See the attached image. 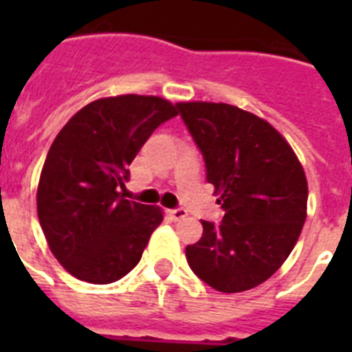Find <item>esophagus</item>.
<instances>
[{
    "mask_svg": "<svg viewBox=\"0 0 352 352\" xmlns=\"http://www.w3.org/2000/svg\"><path fill=\"white\" fill-rule=\"evenodd\" d=\"M186 210L184 208H175V210H170V217L173 221H181V219H184V217H186Z\"/></svg>",
    "mask_w": 352,
    "mask_h": 352,
    "instance_id": "obj_1",
    "label": "esophagus"
}]
</instances>
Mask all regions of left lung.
I'll use <instances>...</instances> for the list:
<instances>
[{
	"label": "left lung",
	"instance_id": "1",
	"mask_svg": "<svg viewBox=\"0 0 352 352\" xmlns=\"http://www.w3.org/2000/svg\"><path fill=\"white\" fill-rule=\"evenodd\" d=\"M179 115L203 153L221 223L201 221L203 237L186 246L188 265L219 292L267 281L294 248L307 217L305 171L268 122L239 107L181 102Z\"/></svg>",
	"mask_w": 352,
	"mask_h": 352
}]
</instances>
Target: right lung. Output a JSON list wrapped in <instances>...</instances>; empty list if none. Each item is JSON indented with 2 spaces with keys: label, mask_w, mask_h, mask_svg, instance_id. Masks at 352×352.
I'll use <instances>...</instances> for the list:
<instances>
[{
  "label": "right lung",
  "mask_w": 352,
  "mask_h": 352,
  "mask_svg": "<svg viewBox=\"0 0 352 352\" xmlns=\"http://www.w3.org/2000/svg\"><path fill=\"white\" fill-rule=\"evenodd\" d=\"M177 109L159 96L100 98L54 138L38 184V219L49 248L74 278L106 285L126 276L162 223L160 208L127 201L133 159Z\"/></svg>",
  "instance_id": "obj_1"
}]
</instances>
